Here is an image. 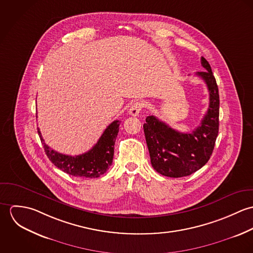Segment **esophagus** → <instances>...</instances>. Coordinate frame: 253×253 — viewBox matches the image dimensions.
Listing matches in <instances>:
<instances>
[{
    "label": "esophagus",
    "mask_w": 253,
    "mask_h": 253,
    "mask_svg": "<svg viewBox=\"0 0 253 253\" xmlns=\"http://www.w3.org/2000/svg\"><path fill=\"white\" fill-rule=\"evenodd\" d=\"M143 108V103L142 102H135L132 104V106L129 108V115L131 116H138L141 110Z\"/></svg>",
    "instance_id": "obj_1"
}]
</instances>
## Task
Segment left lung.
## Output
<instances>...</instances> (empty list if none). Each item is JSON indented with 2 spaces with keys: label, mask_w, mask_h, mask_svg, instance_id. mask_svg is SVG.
<instances>
[{
  "label": "left lung",
  "mask_w": 253,
  "mask_h": 253,
  "mask_svg": "<svg viewBox=\"0 0 253 253\" xmlns=\"http://www.w3.org/2000/svg\"><path fill=\"white\" fill-rule=\"evenodd\" d=\"M206 69L196 75L207 84L210 106L201 125L191 133L170 127L155 116H148L143 125L151 164L156 171L168 177L188 176L202 169L210 160L219 129V93L210 63L201 58Z\"/></svg>",
  "instance_id": "1"
}]
</instances>
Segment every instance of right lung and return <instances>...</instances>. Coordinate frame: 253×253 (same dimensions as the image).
I'll list each match as a JSON object with an SVG mask.
<instances>
[{"mask_svg":"<svg viewBox=\"0 0 253 253\" xmlns=\"http://www.w3.org/2000/svg\"><path fill=\"white\" fill-rule=\"evenodd\" d=\"M119 126L120 121H114L104 130L97 143L86 153L79 156L63 155L52 150L43 142L39 128L38 133L47 158L56 168L75 177L96 178L104 174L112 165Z\"/></svg>","mask_w":253,"mask_h":253,"instance_id":"1","label":"right lung"}]
</instances>
